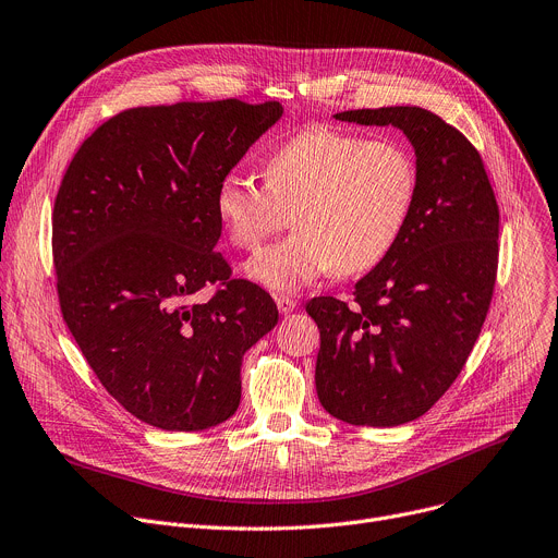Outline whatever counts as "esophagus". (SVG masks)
Instances as JSON below:
<instances>
[{"label":"esophagus","mask_w":558,"mask_h":558,"mask_svg":"<svg viewBox=\"0 0 558 558\" xmlns=\"http://www.w3.org/2000/svg\"><path fill=\"white\" fill-rule=\"evenodd\" d=\"M277 308H279L281 315H288V313H292V311L296 308V299L286 296V294H279V296H277Z\"/></svg>","instance_id":"1"}]
</instances>
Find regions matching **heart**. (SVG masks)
Segmentation results:
<instances>
[{
	"instance_id": "b5f03b06",
	"label": "heart",
	"mask_w": 558,
	"mask_h": 558,
	"mask_svg": "<svg viewBox=\"0 0 558 558\" xmlns=\"http://www.w3.org/2000/svg\"><path fill=\"white\" fill-rule=\"evenodd\" d=\"M415 190V160L402 143L311 126L268 156L264 183L228 174L217 214L232 245L256 250L292 211L296 232L245 266L256 283L292 292L332 270L377 266L398 243Z\"/></svg>"
}]
</instances>
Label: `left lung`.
<instances>
[{
  "label": "left lung",
  "instance_id": "left-lung-1",
  "mask_svg": "<svg viewBox=\"0 0 558 558\" xmlns=\"http://www.w3.org/2000/svg\"><path fill=\"white\" fill-rule=\"evenodd\" d=\"M393 124L415 149L409 221L384 259L355 283L353 304L315 296L322 407L357 426L424 415L460 375L485 324L498 270V203L478 149L420 107L335 113Z\"/></svg>",
  "mask_w": 558,
  "mask_h": 558
}]
</instances>
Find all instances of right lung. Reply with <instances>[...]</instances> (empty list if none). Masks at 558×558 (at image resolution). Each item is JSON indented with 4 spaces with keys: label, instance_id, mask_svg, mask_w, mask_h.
I'll return each mask as SVG.
<instances>
[{
    "label": "right lung",
    "instance_id": "obj_1",
    "mask_svg": "<svg viewBox=\"0 0 558 558\" xmlns=\"http://www.w3.org/2000/svg\"><path fill=\"white\" fill-rule=\"evenodd\" d=\"M281 113L236 98L126 109L64 171L51 241L62 317L107 393L165 432L234 415L241 360L279 322L214 245L219 183Z\"/></svg>",
    "mask_w": 558,
    "mask_h": 558
}]
</instances>
